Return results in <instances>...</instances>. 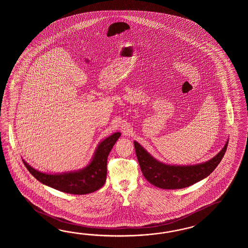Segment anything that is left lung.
Returning <instances> with one entry per match:
<instances>
[{
  "instance_id": "left-lung-1",
  "label": "left lung",
  "mask_w": 248,
  "mask_h": 248,
  "mask_svg": "<svg viewBox=\"0 0 248 248\" xmlns=\"http://www.w3.org/2000/svg\"><path fill=\"white\" fill-rule=\"evenodd\" d=\"M134 144L142 174L148 182L161 189L175 190L194 185L208 176L223 158L228 146V141L221 152L210 160L190 166L162 163L153 158L142 145H140V143L135 141Z\"/></svg>"
}]
</instances>
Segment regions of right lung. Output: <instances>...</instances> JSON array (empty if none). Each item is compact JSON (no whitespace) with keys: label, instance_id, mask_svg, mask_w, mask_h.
<instances>
[{"label":"right lung","instance_id":"obj_1","mask_svg":"<svg viewBox=\"0 0 248 248\" xmlns=\"http://www.w3.org/2000/svg\"><path fill=\"white\" fill-rule=\"evenodd\" d=\"M121 133L117 132L98 144L90 163L78 171L63 174H46L23 162L28 171L43 185L70 194L83 195L99 190L105 185L107 174V157Z\"/></svg>","mask_w":248,"mask_h":248}]
</instances>
